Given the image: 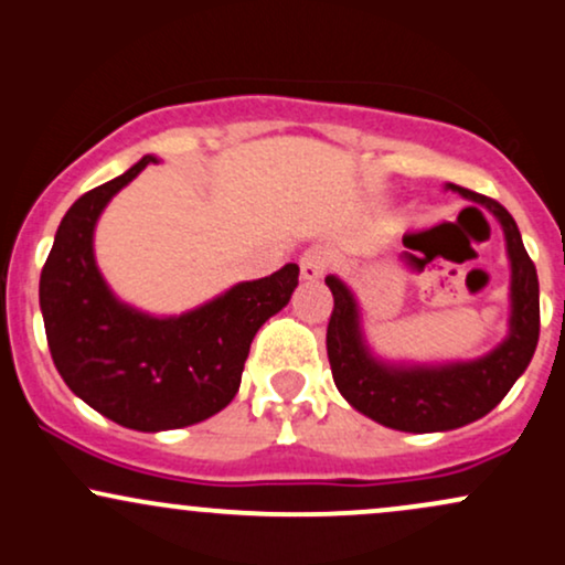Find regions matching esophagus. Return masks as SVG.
Listing matches in <instances>:
<instances>
[{
    "label": "esophagus",
    "instance_id": "1",
    "mask_svg": "<svg viewBox=\"0 0 565 565\" xmlns=\"http://www.w3.org/2000/svg\"><path fill=\"white\" fill-rule=\"evenodd\" d=\"M328 264H331V258H328L326 250H322V248H309L307 253H303L301 262H299L301 277H303V280H309V282L320 280V277L326 275Z\"/></svg>",
    "mask_w": 565,
    "mask_h": 565
}]
</instances>
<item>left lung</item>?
Instances as JSON below:
<instances>
[{"instance_id": "obj_1", "label": "left lung", "mask_w": 565, "mask_h": 565, "mask_svg": "<svg viewBox=\"0 0 565 565\" xmlns=\"http://www.w3.org/2000/svg\"><path fill=\"white\" fill-rule=\"evenodd\" d=\"M448 189L478 202L499 218L512 266L510 282V333L497 350L470 363L448 365H390L367 350L360 328V309L352 290L339 277L328 275L333 294V312L328 322V360L333 382L344 401L367 419L401 433H446L483 419L488 411L504 401L512 384L521 379L534 358L539 341V280L536 266L523 248L521 232L507 207L486 194L470 192L456 183ZM416 234H405L403 245L414 248ZM408 262L422 266V258L405 253Z\"/></svg>"}]
</instances>
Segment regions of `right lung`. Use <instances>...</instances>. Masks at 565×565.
I'll return each mask as SVG.
<instances>
[{
    "mask_svg": "<svg viewBox=\"0 0 565 565\" xmlns=\"http://www.w3.org/2000/svg\"><path fill=\"white\" fill-rule=\"evenodd\" d=\"M157 157L100 183L68 207L42 266L44 333L63 382L106 419L162 433L211 419L237 395L258 328L299 285V266L237 282L179 317H151L111 294L95 266L93 232L109 200Z\"/></svg>",
    "mask_w": 565,
    "mask_h": 565,
    "instance_id": "1",
    "label": "right lung"
}]
</instances>
